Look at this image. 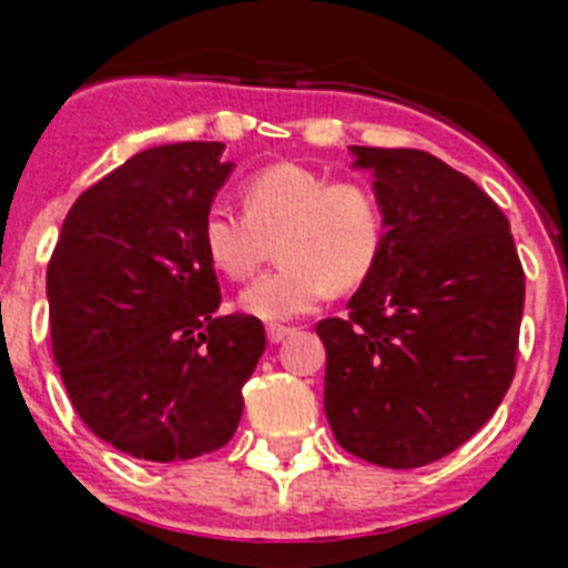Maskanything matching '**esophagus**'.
I'll return each instance as SVG.
<instances>
[{
	"mask_svg": "<svg viewBox=\"0 0 568 568\" xmlns=\"http://www.w3.org/2000/svg\"><path fill=\"white\" fill-rule=\"evenodd\" d=\"M288 334H294V328L288 325H268V343H283Z\"/></svg>",
	"mask_w": 568,
	"mask_h": 568,
	"instance_id": "obj_1",
	"label": "esophagus"
}]
</instances>
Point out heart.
<instances>
[{"label":"heart","instance_id":"b5f03b06","mask_svg":"<svg viewBox=\"0 0 568 568\" xmlns=\"http://www.w3.org/2000/svg\"><path fill=\"white\" fill-rule=\"evenodd\" d=\"M243 213L211 209L202 251L223 277L248 280L274 243L280 268L240 294V308L283 323L317 308L328 288H357L386 245V214L366 182H332L300 162H277L243 185Z\"/></svg>","mask_w":568,"mask_h":568}]
</instances>
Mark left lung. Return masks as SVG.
<instances>
[{
	"label": "left lung",
	"mask_w": 568,
	"mask_h": 568,
	"mask_svg": "<svg viewBox=\"0 0 568 568\" xmlns=\"http://www.w3.org/2000/svg\"><path fill=\"white\" fill-rule=\"evenodd\" d=\"M352 154L374 174L386 245L348 317L317 323L325 417L359 460L428 466L509 392L526 277L509 220L466 174L414 148Z\"/></svg>",
	"instance_id": "1"
}]
</instances>
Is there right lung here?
<instances>
[{"instance_id":"right-lung-1","label":"right lung","mask_w":568,"mask_h":568,"mask_svg":"<svg viewBox=\"0 0 568 568\" xmlns=\"http://www.w3.org/2000/svg\"><path fill=\"white\" fill-rule=\"evenodd\" d=\"M223 142L148 148L73 202L48 263L51 345L73 408L140 460L209 455L234 437L265 352L251 314L220 308L202 220L234 162Z\"/></svg>"}]
</instances>
